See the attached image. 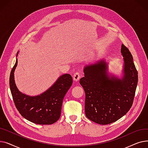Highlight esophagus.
I'll use <instances>...</instances> for the list:
<instances>
[{"label":"esophagus","mask_w":148,"mask_h":148,"mask_svg":"<svg viewBox=\"0 0 148 148\" xmlns=\"http://www.w3.org/2000/svg\"><path fill=\"white\" fill-rule=\"evenodd\" d=\"M80 78V74L79 73H75L74 74V75H73V80L75 82L79 81Z\"/></svg>","instance_id":"34e87169"}]
</instances>
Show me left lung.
Here are the masks:
<instances>
[{"label": "left lung", "mask_w": 148, "mask_h": 148, "mask_svg": "<svg viewBox=\"0 0 148 148\" xmlns=\"http://www.w3.org/2000/svg\"><path fill=\"white\" fill-rule=\"evenodd\" d=\"M121 53L124 60V75L120 80L107 74V64L99 60L84 68V77L80 84L85 92V114L100 125L116 122L130 110L135 96L138 73L133 58L123 44Z\"/></svg>", "instance_id": "1"}]
</instances>
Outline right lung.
Instances as JSON below:
<instances>
[{"label":"right lung","mask_w":148,"mask_h":148,"mask_svg":"<svg viewBox=\"0 0 148 148\" xmlns=\"http://www.w3.org/2000/svg\"><path fill=\"white\" fill-rule=\"evenodd\" d=\"M17 65V59L11 71L10 87L14 103L20 114L27 120L40 125H51L56 122L60 116L64 98L72 86L71 75H62L41 95L29 97L18 91L15 84L14 72Z\"/></svg>","instance_id":"right-lung-1"}]
</instances>
